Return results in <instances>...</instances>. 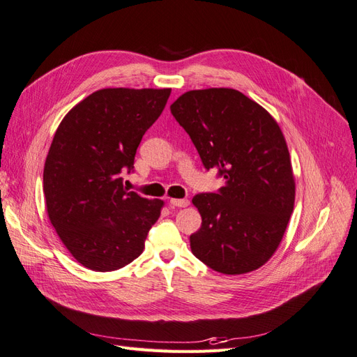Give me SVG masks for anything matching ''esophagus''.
<instances>
[{
    "label": "esophagus",
    "mask_w": 357,
    "mask_h": 357,
    "mask_svg": "<svg viewBox=\"0 0 357 357\" xmlns=\"http://www.w3.org/2000/svg\"><path fill=\"white\" fill-rule=\"evenodd\" d=\"M170 206L172 208H187L190 204L188 199H170Z\"/></svg>",
    "instance_id": "obj_1"
}]
</instances>
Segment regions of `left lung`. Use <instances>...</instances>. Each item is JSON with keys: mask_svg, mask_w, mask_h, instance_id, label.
Wrapping results in <instances>:
<instances>
[{"mask_svg": "<svg viewBox=\"0 0 357 357\" xmlns=\"http://www.w3.org/2000/svg\"><path fill=\"white\" fill-rule=\"evenodd\" d=\"M206 169L220 170V192L197 194L202 227L192 254L222 274H246L278 250L295 203V176L280 126L238 90H190L170 105Z\"/></svg>", "mask_w": 357, "mask_h": 357, "instance_id": "left-lung-1", "label": "left lung"}]
</instances>
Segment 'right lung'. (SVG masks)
Listing matches in <instances>:
<instances>
[{"label": "right lung", "instance_id": "1", "mask_svg": "<svg viewBox=\"0 0 357 357\" xmlns=\"http://www.w3.org/2000/svg\"><path fill=\"white\" fill-rule=\"evenodd\" d=\"M170 89L96 90L66 114L44 163L49 220L68 252L93 271H114L142 254L165 202L123 187L142 136Z\"/></svg>", "mask_w": 357, "mask_h": 357}]
</instances>
